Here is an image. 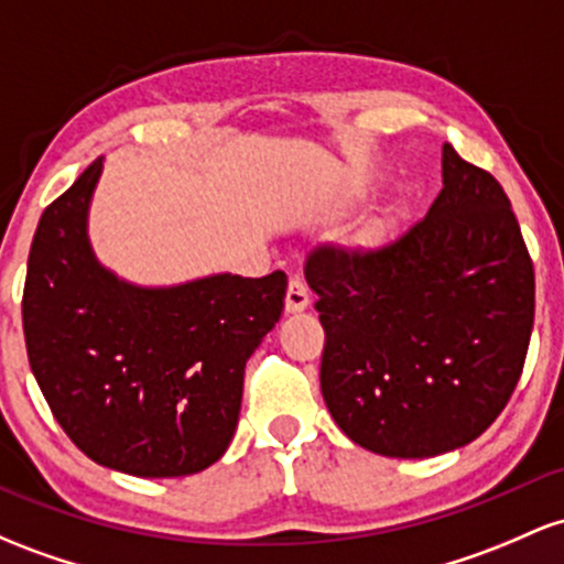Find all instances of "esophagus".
<instances>
[{
  "mask_svg": "<svg viewBox=\"0 0 564 564\" xmlns=\"http://www.w3.org/2000/svg\"><path fill=\"white\" fill-rule=\"evenodd\" d=\"M307 305H311V292L300 278H292L286 289V313H302L307 311Z\"/></svg>",
  "mask_w": 564,
  "mask_h": 564,
  "instance_id": "esophagus-1",
  "label": "esophagus"
}]
</instances>
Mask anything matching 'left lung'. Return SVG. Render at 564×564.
I'll use <instances>...</instances> for the list:
<instances>
[{
	"label": "left lung",
	"instance_id": "left-lung-1",
	"mask_svg": "<svg viewBox=\"0 0 564 564\" xmlns=\"http://www.w3.org/2000/svg\"><path fill=\"white\" fill-rule=\"evenodd\" d=\"M321 393L350 442L386 457L466 447L522 375L535 272L503 187L442 147L429 214L372 251L315 249Z\"/></svg>",
	"mask_w": 564,
	"mask_h": 564
}]
</instances>
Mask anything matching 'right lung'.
Returning a JSON list of instances; mask_svg holds the SVG:
<instances>
[{"label": "right lung", "instance_id": "obj_1", "mask_svg": "<svg viewBox=\"0 0 564 564\" xmlns=\"http://www.w3.org/2000/svg\"><path fill=\"white\" fill-rule=\"evenodd\" d=\"M104 158L36 225L23 289L31 372L98 466L165 479L230 447L251 352L278 324L286 275L232 272L141 286L104 268L88 214Z\"/></svg>", "mask_w": 564, "mask_h": 564}]
</instances>
